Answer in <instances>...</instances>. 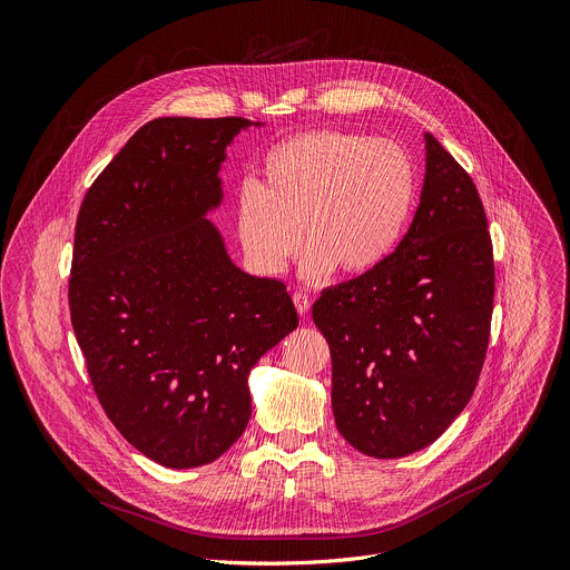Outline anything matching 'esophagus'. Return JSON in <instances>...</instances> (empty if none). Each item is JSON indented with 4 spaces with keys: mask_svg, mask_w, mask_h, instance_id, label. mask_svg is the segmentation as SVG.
Masks as SVG:
<instances>
[{
    "mask_svg": "<svg viewBox=\"0 0 570 570\" xmlns=\"http://www.w3.org/2000/svg\"><path fill=\"white\" fill-rule=\"evenodd\" d=\"M294 305H296L298 314H301V316H305V314L309 312V305H312V303H309V296H307V294L296 292V294H294Z\"/></svg>",
    "mask_w": 570,
    "mask_h": 570,
    "instance_id": "34e87169",
    "label": "esophagus"
}]
</instances>
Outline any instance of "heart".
<instances>
[{
	"mask_svg": "<svg viewBox=\"0 0 570 570\" xmlns=\"http://www.w3.org/2000/svg\"><path fill=\"white\" fill-rule=\"evenodd\" d=\"M417 197L409 153L389 139L312 130L272 146L258 184H243L236 234L247 263L281 274L301 245V274L360 278L400 247Z\"/></svg>",
	"mask_w": 570,
	"mask_h": 570,
	"instance_id": "b5f03b06",
	"label": "heart"
}]
</instances>
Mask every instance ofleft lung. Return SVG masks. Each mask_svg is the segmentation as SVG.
Segmentation results:
<instances>
[{
	"label": "left lung",
	"mask_w": 570,
	"mask_h": 570,
	"mask_svg": "<svg viewBox=\"0 0 570 570\" xmlns=\"http://www.w3.org/2000/svg\"><path fill=\"white\" fill-rule=\"evenodd\" d=\"M420 206L373 274L323 289L312 318L332 357L338 433L373 459L438 440L468 406L488 351L494 261L472 177L424 135Z\"/></svg>",
	"instance_id": "obj_1"
}]
</instances>
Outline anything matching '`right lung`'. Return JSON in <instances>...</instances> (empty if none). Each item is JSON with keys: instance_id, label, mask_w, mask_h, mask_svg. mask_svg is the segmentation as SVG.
<instances>
[{"instance_id": "obj_1", "label": "right lung", "mask_w": 570, "mask_h": 570, "mask_svg": "<svg viewBox=\"0 0 570 570\" xmlns=\"http://www.w3.org/2000/svg\"><path fill=\"white\" fill-rule=\"evenodd\" d=\"M265 124L161 117L87 190L69 278L71 325L94 391L146 459H219L252 417L249 373L298 327L283 281L243 272L208 213L234 139Z\"/></svg>"}]
</instances>
